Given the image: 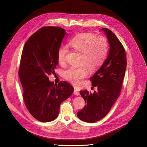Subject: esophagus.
<instances>
[{"instance_id": "34e87169", "label": "esophagus", "mask_w": 147, "mask_h": 147, "mask_svg": "<svg viewBox=\"0 0 147 147\" xmlns=\"http://www.w3.org/2000/svg\"><path fill=\"white\" fill-rule=\"evenodd\" d=\"M73 94H74V95H76V96H78V95H80L79 91H78L77 90H74Z\"/></svg>"}]
</instances>
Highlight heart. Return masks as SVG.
<instances>
[{
  "label": "heart",
  "mask_w": 147,
  "mask_h": 147,
  "mask_svg": "<svg viewBox=\"0 0 147 147\" xmlns=\"http://www.w3.org/2000/svg\"><path fill=\"white\" fill-rule=\"evenodd\" d=\"M70 44L74 49L82 53L81 64L87 66L91 70L97 69L102 64L108 51L107 39L102 36L96 37L91 33H80L76 35L70 40ZM68 52L69 48L66 45H62L59 48L57 60L60 63L65 61ZM87 74L88 71L85 67H71L65 71L64 76L66 80L77 86Z\"/></svg>",
  "instance_id": "b5f03b06"
}]
</instances>
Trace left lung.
Segmentation results:
<instances>
[{
    "label": "left lung",
    "mask_w": 147,
    "mask_h": 147,
    "mask_svg": "<svg viewBox=\"0 0 147 147\" xmlns=\"http://www.w3.org/2000/svg\"><path fill=\"white\" fill-rule=\"evenodd\" d=\"M101 31L107 35L109 49L105 60L90 78L92 87H97L98 91H80L87 104L77 115L87 123L99 121L109 112L119 96L127 66L125 50L115 34L107 28Z\"/></svg>",
    "instance_id": "left-lung-1"
}]
</instances>
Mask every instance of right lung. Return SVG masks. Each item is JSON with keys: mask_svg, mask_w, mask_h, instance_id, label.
<instances>
[{"mask_svg": "<svg viewBox=\"0 0 147 147\" xmlns=\"http://www.w3.org/2000/svg\"><path fill=\"white\" fill-rule=\"evenodd\" d=\"M66 34L61 27H44L30 37L23 50L18 75L23 99L31 115L41 122L55 120L60 104L74 91L68 82L55 84L48 77L55 73L57 52Z\"/></svg>", "mask_w": 147, "mask_h": 147, "instance_id": "1", "label": "right lung"}]
</instances>
